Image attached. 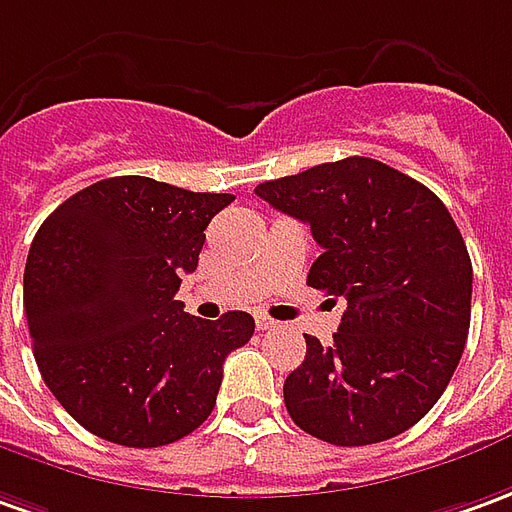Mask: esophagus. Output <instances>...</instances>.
Segmentation results:
<instances>
[{
  "instance_id": "esophagus-1",
  "label": "esophagus",
  "mask_w": 512,
  "mask_h": 512,
  "mask_svg": "<svg viewBox=\"0 0 512 512\" xmlns=\"http://www.w3.org/2000/svg\"><path fill=\"white\" fill-rule=\"evenodd\" d=\"M256 326H259V331H273L278 323H276V320H270L267 315H259V317H256Z\"/></svg>"
}]
</instances>
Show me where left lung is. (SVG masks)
<instances>
[{
  "mask_svg": "<svg viewBox=\"0 0 512 512\" xmlns=\"http://www.w3.org/2000/svg\"><path fill=\"white\" fill-rule=\"evenodd\" d=\"M323 248L306 284L345 298L331 345L306 334L284 382L295 424L334 446H368L418 424L443 396L471 323V259L435 192L376 158L256 186Z\"/></svg>",
  "mask_w": 512,
  "mask_h": 512,
  "instance_id": "left-lung-1",
  "label": "left lung"
}]
</instances>
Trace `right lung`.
I'll use <instances>...</instances> for the list:
<instances>
[{
  "instance_id": "obj_1",
  "label": "right lung",
  "mask_w": 512,
  "mask_h": 512,
  "mask_svg": "<svg viewBox=\"0 0 512 512\" xmlns=\"http://www.w3.org/2000/svg\"><path fill=\"white\" fill-rule=\"evenodd\" d=\"M231 200L119 175L63 200L38 228L24 267L35 362L91 435L155 449L192 435L214 410L222 362L256 323L248 312L206 323L175 292Z\"/></svg>"
}]
</instances>
